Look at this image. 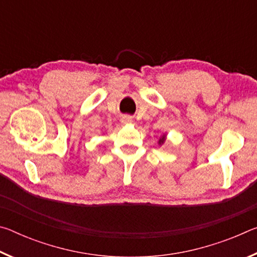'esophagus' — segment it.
I'll use <instances>...</instances> for the list:
<instances>
[{
  "mask_svg": "<svg viewBox=\"0 0 257 257\" xmlns=\"http://www.w3.org/2000/svg\"><path fill=\"white\" fill-rule=\"evenodd\" d=\"M121 122L122 123H132L133 122V118L132 116H129V115H124V116H122V119H121Z\"/></svg>",
  "mask_w": 257,
  "mask_h": 257,
  "instance_id": "34e87169",
  "label": "esophagus"
}]
</instances>
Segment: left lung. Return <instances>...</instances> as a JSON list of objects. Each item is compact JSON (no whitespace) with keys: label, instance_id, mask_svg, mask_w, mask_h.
<instances>
[{"label":"left lung","instance_id":"8db88e82","mask_svg":"<svg viewBox=\"0 0 257 257\" xmlns=\"http://www.w3.org/2000/svg\"><path fill=\"white\" fill-rule=\"evenodd\" d=\"M165 137H167V135H162V137H161L160 139H159V145H162V144H164V142H165Z\"/></svg>","mask_w":257,"mask_h":257}]
</instances>
